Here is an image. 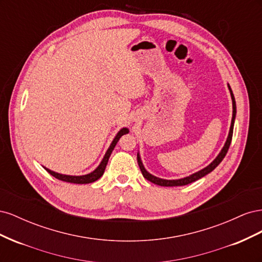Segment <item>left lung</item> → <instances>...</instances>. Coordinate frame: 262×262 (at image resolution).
<instances>
[{"mask_svg":"<svg viewBox=\"0 0 262 262\" xmlns=\"http://www.w3.org/2000/svg\"><path fill=\"white\" fill-rule=\"evenodd\" d=\"M227 87L229 90V93H231V97H232V102H233V117H232V122H231V126H229V132H228V136H227V139L225 141V144L223 146V148L221 149V152L219 153V155L214 158V161L209 164L207 167L202 168L201 170L196 171L194 173H192V175L190 176H187V177H184V178H180V179H163V178H158L154 175H152V173H149L145 167L143 163H142V160H141V156H140V153L138 152V163H139V166H140V169L142 171V175H143V177L145 179H147L148 181L153 182V184L155 185H158V186H163V187H175V186H186L188 184H191V182L200 179L202 177H204L205 175H208V173H210L211 171H213L214 169H215L219 164L223 161V158L225 157L227 150L229 148V145H231V142H232V137H233V130H234V123H235V118H236V101H235V97H234V94H233V91L231 89V86H229V84H227Z\"/></svg>","mask_w":262,"mask_h":262,"instance_id":"1","label":"left lung"}]
</instances>
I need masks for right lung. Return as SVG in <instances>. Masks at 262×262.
Masks as SVG:
<instances>
[{
	"label": "right lung",
	"mask_w": 262,
	"mask_h": 262,
	"mask_svg": "<svg viewBox=\"0 0 262 262\" xmlns=\"http://www.w3.org/2000/svg\"><path fill=\"white\" fill-rule=\"evenodd\" d=\"M129 133V129L128 128H122L120 131H119L117 133V136L115 137V139L113 140L112 144H110V146L108 147L107 152L105 153V156L102 157V160L100 162V164L97 166L96 169H94L92 172L90 173H86V175H82V176H71V175H64V173H59V172H55L49 168L45 167V166H42V167L48 171L51 176H53L54 178H57L59 180H62V181H66V182H71V184H80V185H83V184H91V182H94L98 180L102 175H104L105 172V168L107 166V163L109 161V157L110 155H112L113 150L116 146V144L118 143L119 139H120L123 134H126Z\"/></svg>",
	"instance_id": "right-lung-1"
}]
</instances>
